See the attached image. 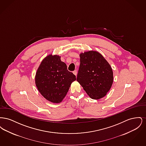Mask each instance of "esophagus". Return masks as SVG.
<instances>
[{"label":"esophagus","mask_w":146,"mask_h":146,"mask_svg":"<svg viewBox=\"0 0 146 146\" xmlns=\"http://www.w3.org/2000/svg\"><path fill=\"white\" fill-rule=\"evenodd\" d=\"M73 74L76 76V75H77V70H74L73 72Z\"/></svg>","instance_id":"1"}]
</instances>
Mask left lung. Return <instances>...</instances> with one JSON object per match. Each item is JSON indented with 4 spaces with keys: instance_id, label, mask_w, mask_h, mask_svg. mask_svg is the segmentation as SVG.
Segmentation results:
<instances>
[{
    "instance_id": "8db88e82",
    "label": "left lung",
    "mask_w": 146,
    "mask_h": 146,
    "mask_svg": "<svg viewBox=\"0 0 146 146\" xmlns=\"http://www.w3.org/2000/svg\"><path fill=\"white\" fill-rule=\"evenodd\" d=\"M80 64L76 80L89 97L98 100L110 91L113 82L110 64L101 54L89 51L80 54Z\"/></svg>"
}]
</instances>
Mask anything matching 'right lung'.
<instances>
[{
  "mask_svg": "<svg viewBox=\"0 0 146 146\" xmlns=\"http://www.w3.org/2000/svg\"><path fill=\"white\" fill-rule=\"evenodd\" d=\"M76 80V76L67 70L61 57L52 55L42 61L35 77V85L42 96L55 104L62 101Z\"/></svg>",
  "mask_w": 146,
  "mask_h": 146,
  "instance_id": "add662e5",
  "label": "right lung"
}]
</instances>
